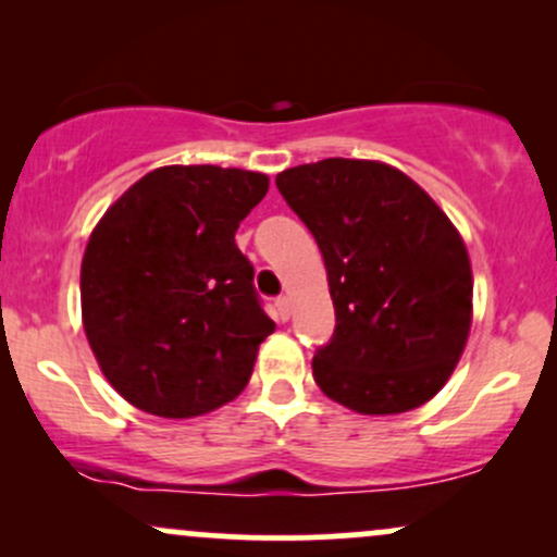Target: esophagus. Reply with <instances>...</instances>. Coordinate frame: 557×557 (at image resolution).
Masks as SVG:
<instances>
[{"instance_id": "1", "label": "esophagus", "mask_w": 557, "mask_h": 557, "mask_svg": "<svg viewBox=\"0 0 557 557\" xmlns=\"http://www.w3.org/2000/svg\"><path fill=\"white\" fill-rule=\"evenodd\" d=\"M274 309H277V317L283 319V322L290 319V300H287L285 296H280L277 300H274Z\"/></svg>"}]
</instances>
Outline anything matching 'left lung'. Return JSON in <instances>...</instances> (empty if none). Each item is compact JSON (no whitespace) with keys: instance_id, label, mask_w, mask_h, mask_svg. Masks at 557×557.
I'll use <instances>...</instances> for the list:
<instances>
[{"instance_id":"obj_1","label":"left lung","mask_w":557,"mask_h":557,"mask_svg":"<svg viewBox=\"0 0 557 557\" xmlns=\"http://www.w3.org/2000/svg\"><path fill=\"white\" fill-rule=\"evenodd\" d=\"M327 267L335 332L311 369L356 413H403L445 385L471 327V264L443 209L400 170L322 159L277 175Z\"/></svg>"}]
</instances>
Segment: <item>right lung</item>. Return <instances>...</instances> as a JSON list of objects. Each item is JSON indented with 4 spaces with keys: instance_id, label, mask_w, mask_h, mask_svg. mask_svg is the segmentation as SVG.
Masks as SVG:
<instances>
[{
    "instance_id": "add662e5",
    "label": "right lung",
    "mask_w": 557,
    "mask_h": 557,
    "mask_svg": "<svg viewBox=\"0 0 557 557\" xmlns=\"http://www.w3.org/2000/svg\"><path fill=\"white\" fill-rule=\"evenodd\" d=\"M261 172L172 164L107 209L81 264L83 327L110 385L164 419L214 411L248 385L274 322L235 246Z\"/></svg>"
}]
</instances>
